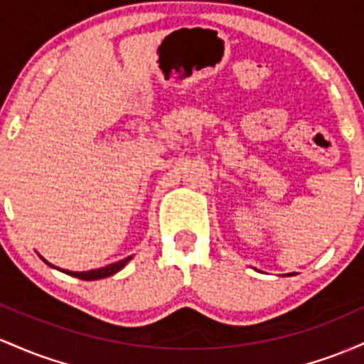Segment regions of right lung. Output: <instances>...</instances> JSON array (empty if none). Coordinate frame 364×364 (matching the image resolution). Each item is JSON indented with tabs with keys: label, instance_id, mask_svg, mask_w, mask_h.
I'll return each instance as SVG.
<instances>
[{
	"label": "right lung",
	"instance_id": "right-lung-1",
	"mask_svg": "<svg viewBox=\"0 0 364 364\" xmlns=\"http://www.w3.org/2000/svg\"><path fill=\"white\" fill-rule=\"evenodd\" d=\"M41 259H43L46 264H50L51 268H56L55 264L48 263V261L44 259L43 256H41ZM130 259H132V256H127V258H125V259H120V261H117V263H112V264H106V267L97 268V270H89V272H68V270H61V272L67 273V275L77 277V279H80V280H100V279H106V277L115 275V273L120 272L122 268H124L125 264H127ZM56 270H60V268H56Z\"/></svg>",
	"mask_w": 364,
	"mask_h": 364
}]
</instances>
